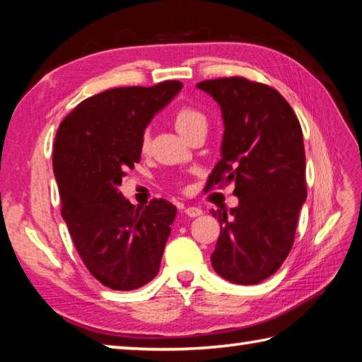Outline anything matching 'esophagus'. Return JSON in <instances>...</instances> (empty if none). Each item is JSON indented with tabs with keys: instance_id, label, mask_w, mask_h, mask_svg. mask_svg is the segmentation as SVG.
<instances>
[{
	"instance_id": "esophagus-1",
	"label": "esophagus",
	"mask_w": 362,
	"mask_h": 362,
	"mask_svg": "<svg viewBox=\"0 0 362 362\" xmlns=\"http://www.w3.org/2000/svg\"><path fill=\"white\" fill-rule=\"evenodd\" d=\"M185 214H187L188 217H199L201 214H203V211H201L199 207H187Z\"/></svg>"
}]
</instances>
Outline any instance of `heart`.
I'll return each mask as SVG.
<instances>
[{
  "mask_svg": "<svg viewBox=\"0 0 362 362\" xmlns=\"http://www.w3.org/2000/svg\"><path fill=\"white\" fill-rule=\"evenodd\" d=\"M175 127L179 129L183 137L188 136L189 132L198 129V127H207V119L204 113H201L199 110L192 107H183L175 113ZM150 144V134L148 131L144 132L142 136V148L145 150Z\"/></svg>",
  "mask_w": 362,
  "mask_h": 362,
  "instance_id": "1",
  "label": "heart"
}]
</instances>
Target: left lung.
Listing matches in <instances>:
<instances>
[{
    "instance_id": "8db88e82",
    "label": "left lung",
    "mask_w": 362,
    "mask_h": 362,
    "mask_svg": "<svg viewBox=\"0 0 362 362\" xmlns=\"http://www.w3.org/2000/svg\"><path fill=\"white\" fill-rule=\"evenodd\" d=\"M223 118L220 161L207 187L235 183L238 206L211 214L220 236L211 255L218 276L252 286L283 265L306 199L303 134L289 103L269 86L233 76L196 84Z\"/></svg>"
}]
</instances>
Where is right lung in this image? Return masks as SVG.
Returning <instances> with one entry per match:
<instances>
[{"mask_svg":"<svg viewBox=\"0 0 362 362\" xmlns=\"http://www.w3.org/2000/svg\"><path fill=\"white\" fill-rule=\"evenodd\" d=\"M182 88L108 89L83 100L57 129L52 166L62 217L84 265L113 291L139 289L159 272L175 206L155 199L136 207L118 188L140 161L146 126Z\"/></svg>","mask_w":362,"mask_h":362,"instance_id":"right-lung-1","label":"right lung"}]
</instances>
